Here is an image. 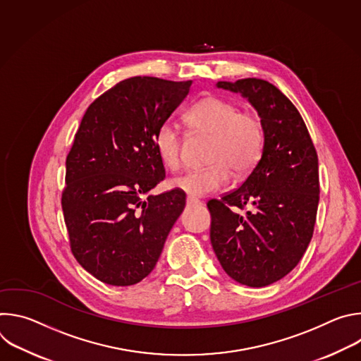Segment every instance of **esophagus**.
Here are the masks:
<instances>
[{
    "label": "esophagus",
    "instance_id": "1",
    "mask_svg": "<svg viewBox=\"0 0 361 361\" xmlns=\"http://www.w3.org/2000/svg\"><path fill=\"white\" fill-rule=\"evenodd\" d=\"M187 204L188 205H200L201 204V201L200 200H197V198H194V197H187Z\"/></svg>",
    "mask_w": 361,
    "mask_h": 361
}]
</instances>
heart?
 <instances>
[{"mask_svg":"<svg viewBox=\"0 0 361 361\" xmlns=\"http://www.w3.org/2000/svg\"><path fill=\"white\" fill-rule=\"evenodd\" d=\"M185 120L195 133L213 137L209 149V167L190 170L170 181L173 188L190 197H204L226 188L230 183V167L237 174L250 171L260 160L264 145V128L252 113L240 111L235 102L209 95L187 111ZM181 133L177 124L167 120L154 134V148L161 163L178 169L181 163Z\"/></svg>","mask_w":361,"mask_h":361,"instance_id":"heart-1","label":"heart"}]
</instances>
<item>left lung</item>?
I'll list each match as a JSON object with an SVG mask.
<instances>
[{
    "instance_id": "1",
    "label": "left lung",
    "mask_w": 361,
    "mask_h": 361,
    "mask_svg": "<svg viewBox=\"0 0 361 361\" xmlns=\"http://www.w3.org/2000/svg\"><path fill=\"white\" fill-rule=\"evenodd\" d=\"M255 109L264 128L262 159L247 180L221 200H210V238L223 270L237 283L266 287L301 260L316 224L319 159L293 102L259 78L219 81ZM248 204L250 210L237 214Z\"/></svg>"
}]
</instances>
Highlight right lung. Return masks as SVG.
I'll list each match as a JSON object with an SVG mask.
<instances>
[{"label": "right lung", "mask_w": 361, "mask_h": 361, "mask_svg": "<svg viewBox=\"0 0 361 361\" xmlns=\"http://www.w3.org/2000/svg\"><path fill=\"white\" fill-rule=\"evenodd\" d=\"M192 81L131 77L87 109L66 161L61 204L77 262L99 281L133 286L156 267L185 194H149L166 177L154 134Z\"/></svg>", "instance_id": "1"}]
</instances>
